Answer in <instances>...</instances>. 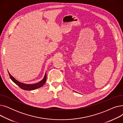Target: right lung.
Here are the masks:
<instances>
[{"mask_svg": "<svg viewBox=\"0 0 123 123\" xmlns=\"http://www.w3.org/2000/svg\"><path fill=\"white\" fill-rule=\"evenodd\" d=\"M9 75L10 76V78L11 79V80L14 83H15L17 86H18L22 89L24 90H27V91H31V90H33L37 88L41 87L42 86H43V85L46 81V73H45L44 78L41 81L37 83L33 84H25V83L20 82L19 81H17V80H16L13 77H12L9 73Z\"/></svg>", "mask_w": 123, "mask_h": 123, "instance_id": "right-lung-1", "label": "right lung"}]
</instances>
